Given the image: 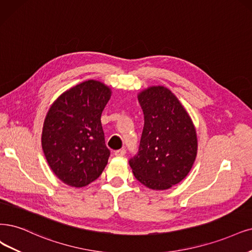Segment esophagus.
I'll list each match as a JSON object with an SVG mask.
<instances>
[{
  "instance_id": "obj_1",
  "label": "esophagus",
  "mask_w": 252,
  "mask_h": 252,
  "mask_svg": "<svg viewBox=\"0 0 252 252\" xmlns=\"http://www.w3.org/2000/svg\"><path fill=\"white\" fill-rule=\"evenodd\" d=\"M126 150L125 148H121V150H118V151H115V153H114V155L116 156V157H124L125 155H126Z\"/></svg>"
}]
</instances>
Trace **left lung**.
<instances>
[{"instance_id":"obj_1","label":"left lung","mask_w":252,"mask_h":252,"mask_svg":"<svg viewBox=\"0 0 252 252\" xmlns=\"http://www.w3.org/2000/svg\"><path fill=\"white\" fill-rule=\"evenodd\" d=\"M144 126L137 155L128 163L145 187L166 190L184 180L197 154L196 131L187 111L163 86L147 88L138 95Z\"/></svg>"}]
</instances>
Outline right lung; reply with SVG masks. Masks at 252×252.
Instances as JSON below:
<instances>
[{
  "label": "right lung",
  "instance_id": "obj_1",
  "mask_svg": "<svg viewBox=\"0 0 252 252\" xmlns=\"http://www.w3.org/2000/svg\"><path fill=\"white\" fill-rule=\"evenodd\" d=\"M111 96L104 84L88 80L55 100L45 116L41 144L53 172L71 187L95 181L108 163L100 116Z\"/></svg>",
  "mask_w": 252,
  "mask_h": 252
}]
</instances>
